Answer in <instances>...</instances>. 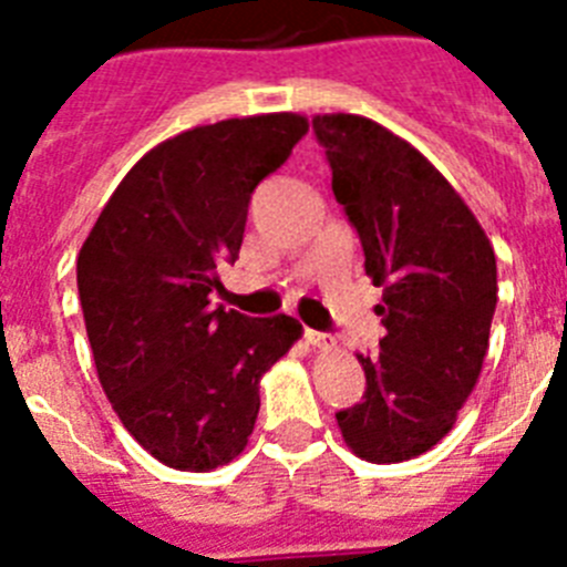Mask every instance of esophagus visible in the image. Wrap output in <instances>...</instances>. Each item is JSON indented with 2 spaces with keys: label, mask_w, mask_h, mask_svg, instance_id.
<instances>
[{
  "label": "esophagus",
  "mask_w": 567,
  "mask_h": 567,
  "mask_svg": "<svg viewBox=\"0 0 567 567\" xmlns=\"http://www.w3.org/2000/svg\"><path fill=\"white\" fill-rule=\"evenodd\" d=\"M303 340H307L309 346H315V349H329V346L334 343V340L329 338V334L315 332V329H307V332H303Z\"/></svg>",
  "instance_id": "obj_1"
}]
</instances>
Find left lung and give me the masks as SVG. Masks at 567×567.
<instances>
[{
    "instance_id": "1",
    "label": "left lung",
    "mask_w": 567,
    "mask_h": 567,
    "mask_svg": "<svg viewBox=\"0 0 567 567\" xmlns=\"http://www.w3.org/2000/svg\"><path fill=\"white\" fill-rule=\"evenodd\" d=\"M332 193L383 287L380 354H358L360 403L340 409L343 440L369 463L429 452L477 383L497 309V258L465 202L423 155L372 118L315 115Z\"/></svg>"
}]
</instances>
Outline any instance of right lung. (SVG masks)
Segmentation results:
<instances>
[{
	"mask_svg": "<svg viewBox=\"0 0 567 567\" xmlns=\"http://www.w3.org/2000/svg\"><path fill=\"white\" fill-rule=\"evenodd\" d=\"M295 113L195 127L135 164L104 204L76 264L84 327L104 394L164 465L209 471L255 429L260 374L300 323L209 309L218 269L238 260L255 187L292 155Z\"/></svg>",
	"mask_w": 567,
	"mask_h": 567,
	"instance_id": "add662e5",
	"label": "right lung"
}]
</instances>
